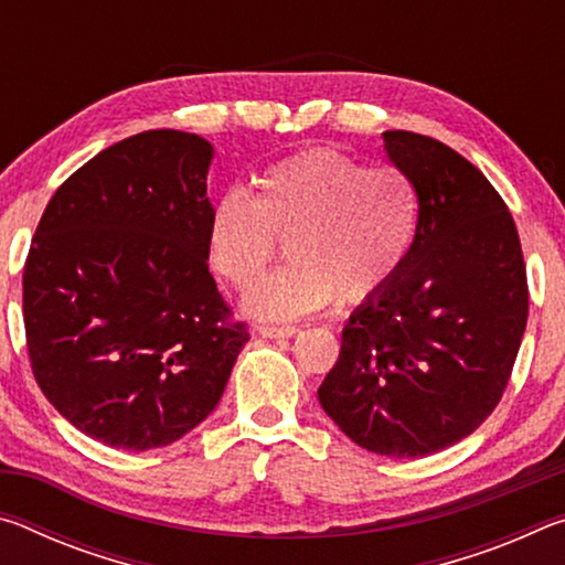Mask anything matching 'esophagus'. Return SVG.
I'll return each mask as SVG.
<instances>
[{
    "label": "esophagus",
    "instance_id": "esophagus-1",
    "mask_svg": "<svg viewBox=\"0 0 565 565\" xmlns=\"http://www.w3.org/2000/svg\"><path fill=\"white\" fill-rule=\"evenodd\" d=\"M259 333L264 339H291L299 333L296 327H259Z\"/></svg>",
    "mask_w": 565,
    "mask_h": 565
}]
</instances>
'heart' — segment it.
Here are the masks:
<instances>
[{
	"label": "heart",
	"instance_id": "obj_1",
	"mask_svg": "<svg viewBox=\"0 0 565 565\" xmlns=\"http://www.w3.org/2000/svg\"><path fill=\"white\" fill-rule=\"evenodd\" d=\"M254 184V199L218 194L206 222L209 262L236 289L254 284L286 238L294 262L246 294L252 317L296 319L337 296L369 301L404 269L418 194L401 169L317 147L274 161Z\"/></svg>",
	"mask_w": 565,
	"mask_h": 565
}]
</instances>
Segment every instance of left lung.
Masks as SVG:
<instances>
[{"label":"left lung","instance_id":"obj_1","mask_svg":"<svg viewBox=\"0 0 565 565\" xmlns=\"http://www.w3.org/2000/svg\"><path fill=\"white\" fill-rule=\"evenodd\" d=\"M384 145L416 186V242L396 279L351 313L319 401L366 451L420 458L499 406L529 284L509 206L471 161L414 131H384Z\"/></svg>","mask_w":565,"mask_h":565}]
</instances>
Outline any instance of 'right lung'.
<instances>
[{
	"label": "right lung",
	"mask_w": 565,
	"mask_h": 565,
	"mask_svg": "<svg viewBox=\"0 0 565 565\" xmlns=\"http://www.w3.org/2000/svg\"><path fill=\"white\" fill-rule=\"evenodd\" d=\"M199 134L151 129L54 191L22 276L36 384L74 428L124 451L174 444L216 408L248 341L209 274Z\"/></svg>",
	"instance_id": "right-lung-1"
}]
</instances>
